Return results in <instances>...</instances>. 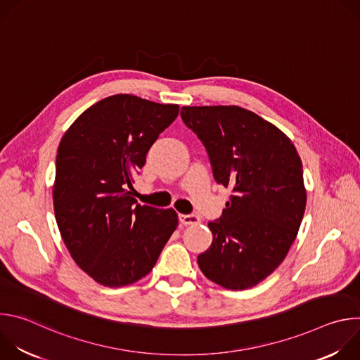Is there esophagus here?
<instances>
[{
    "mask_svg": "<svg viewBox=\"0 0 360 360\" xmlns=\"http://www.w3.org/2000/svg\"><path fill=\"white\" fill-rule=\"evenodd\" d=\"M178 218H179V222L182 225H198L200 222V218L198 215H195V214H188V215L179 214Z\"/></svg>",
    "mask_w": 360,
    "mask_h": 360,
    "instance_id": "1",
    "label": "esophagus"
}]
</instances>
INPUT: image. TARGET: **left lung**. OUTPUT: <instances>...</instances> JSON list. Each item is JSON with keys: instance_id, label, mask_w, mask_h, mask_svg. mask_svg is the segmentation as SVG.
Segmentation results:
<instances>
[{"instance_id": "obj_1", "label": "left lung", "mask_w": 360, "mask_h": 360, "mask_svg": "<svg viewBox=\"0 0 360 360\" xmlns=\"http://www.w3.org/2000/svg\"><path fill=\"white\" fill-rule=\"evenodd\" d=\"M181 117L207 148L215 181L233 191L208 224L212 245L198 265L222 288H252L282 264L297 235L306 207L297 150L274 124L236 105L182 107Z\"/></svg>"}]
</instances>
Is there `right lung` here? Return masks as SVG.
Segmentation results:
<instances>
[{"mask_svg": "<svg viewBox=\"0 0 360 360\" xmlns=\"http://www.w3.org/2000/svg\"><path fill=\"white\" fill-rule=\"evenodd\" d=\"M178 112L175 104L118 94L84 111L60 142L57 225L75 264L101 285L121 288L148 275L178 226L174 210L139 205L132 186Z\"/></svg>", "mask_w": 360, "mask_h": 360, "instance_id": "right-lung-1", "label": "right lung"}]
</instances>
